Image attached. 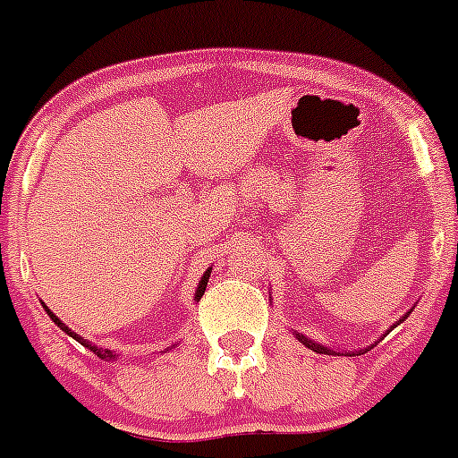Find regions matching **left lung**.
Returning <instances> with one entry per match:
<instances>
[{"mask_svg": "<svg viewBox=\"0 0 458 458\" xmlns=\"http://www.w3.org/2000/svg\"><path fill=\"white\" fill-rule=\"evenodd\" d=\"M411 311H412V310H411ZM411 311H406V314H403V317L399 318V321H396L394 326H392V327H396V326H399V323H403V321H406V318L411 317ZM392 327H387V333H386V335H390V333H392ZM293 335H295V339H298V342L302 344V346H307V349H310V351H314V353H326V355H344V351H339V353H337V351L327 349V346H323V344H317V342H314V339L305 337V335H302V333H293ZM386 335H383V337H386ZM383 337H380V339H383ZM380 339H378V342H380ZM378 342H374V344H378ZM374 344H371V346H374ZM371 346H369V349H371ZM369 349L351 351L349 355H362V353H367V351H369Z\"/></svg>", "mask_w": 458, "mask_h": 458, "instance_id": "8db88e82", "label": "left lung"}]
</instances>
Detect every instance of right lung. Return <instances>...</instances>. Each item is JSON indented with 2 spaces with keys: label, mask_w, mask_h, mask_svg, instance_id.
Here are the masks:
<instances>
[{
  "label": "right lung",
  "mask_w": 458,
  "mask_h": 458,
  "mask_svg": "<svg viewBox=\"0 0 458 458\" xmlns=\"http://www.w3.org/2000/svg\"><path fill=\"white\" fill-rule=\"evenodd\" d=\"M208 277H210V268L206 270V273H204V277H201V279H199V284H197V291H194V301H197V302H199V301H201V295H204V291H206V284H208ZM43 310H46V311H47V317H50L52 321H55V326H59V327H62V330H64V333H66V335H71L72 339H78V342L82 344V346H87L89 351H93V355H98V358H100V360H105V362H107V360H114V358H116V353H114V351L98 349V346H96V344L87 342V339H84V337H80L78 333H72V330H71V327L66 326V323H64V321H59V317H55V314H52V311L47 310V305H43Z\"/></svg>",
  "instance_id": "right-lung-1"
}]
</instances>
